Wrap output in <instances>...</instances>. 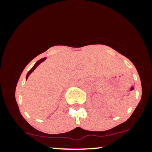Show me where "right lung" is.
Returning a JSON list of instances; mask_svg holds the SVG:
<instances>
[{
  "label": "right lung",
  "mask_w": 152,
  "mask_h": 152,
  "mask_svg": "<svg viewBox=\"0 0 152 152\" xmlns=\"http://www.w3.org/2000/svg\"><path fill=\"white\" fill-rule=\"evenodd\" d=\"M46 58H43L40 59V60H39V61H37V62H36V64H35V65H34V66H33V68H32V69H31V70H30V71H28V74H27V75H26V80H27V78H28L29 75H30V74H31V73H32V72H33V71H34L35 70V69H36V67H37V66H38V65H39V64H41V63H42L43 61H45V60H46Z\"/></svg>",
  "instance_id": "right-lung-1"
}]
</instances>
